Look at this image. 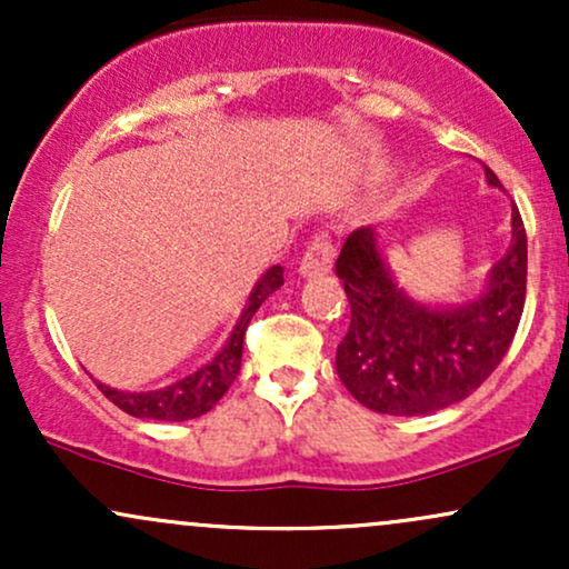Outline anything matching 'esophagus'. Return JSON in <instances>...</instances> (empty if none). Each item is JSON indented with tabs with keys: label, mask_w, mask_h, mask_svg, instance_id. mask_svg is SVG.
I'll list each match as a JSON object with an SVG mask.
<instances>
[{
	"label": "esophagus",
	"mask_w": 569,
	"mask_h": 569,
	"mask_svg": "<svg viewBox=\"0 0 569 569\" xmlns=\"http://www.w3.org/2000/svg\"><path fill=\"white\" fill-rule=\"evenodd\" d=\"M335 243H331V238L326 232H318L312 234V240L307 243V251L302 257V262H299V272L307 278L312 276H326V272L331 270V264H335Z\"/></svg>",
	"instance_id": "1"
}]
</instances>
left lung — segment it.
Wrapping results in <instances>:
<instances>
[{
    "mask_svg": "<svg viewBox=\"0 0 569 569\" xmlns=\"http://www.w3.org/2000/svg\"><path fill=\"white\" fill-rule=\"evenodd\" d=\"M487 181L500 179L485 168ZM511 248L492 267L487 291L460 307H426L396 286L371 227L350 232L337 259L350 302V329L337 348V375L356 401L380 415L411 417L462 401L498 369L527 293V232L511 213Z\"/></svg>",
    "mask_w": 569,
    "mask_h": 569,
    "instance_id": "8db88e82",
    "label": "left lung"
}]
</instances>
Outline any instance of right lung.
<instances>
[{
	"label": "right lung",
	"mask_w": 569,
	"mask_h": 569,
	"mask_svg": "<svg viewBox=\"0 0 569 569\" xmlns=\"http://www.w3.org/2000/svg\"><path fill=\"white\" fill-rule=\"evenodd\" d=\"M283 286V267L276 264L264 272L262 280L253 286L248 305L240 316L238 326L232 329V337L227 339L224 348L219 350V356L211 363L194 371V375L184 377V380L168 385V388L149 390V393H126V390H114L109 385H98L103 396L120 407L122 411L133 417H147V420H168V422H181V420H194V417L206 415L219 403V398L230 390L240 371V358H243V339L246 329L251 323L253 312L259 310V305L270 297L272 291H278Z\"/></svg>",
	"instance_id": "obj_1"
}]
</instances>
